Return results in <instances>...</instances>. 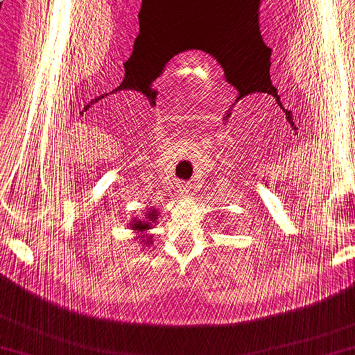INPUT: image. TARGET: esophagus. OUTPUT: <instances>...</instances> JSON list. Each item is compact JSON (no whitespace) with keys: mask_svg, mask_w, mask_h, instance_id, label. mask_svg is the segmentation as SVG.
Wrapping results in <instances>:
<instances>
[{"mask_svg":"<svg viewBox=\"0 0 355 355\" xmlns=\"http://www.w3.org/2000/svg\"><path fill=\"white\" fill-rule=\"evenodd\" d=\"M178 187H179V190H181L182 193H185V195H189L190 191H191V189H193V187H191L190 182H179Z\"/></svg>","mask_w":355,"mask_h":355,"instance_id":"esophagus-1","label":"esophagus"}]
</instances>
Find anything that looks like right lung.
I'll list each match as a JSON object with an SVG mask.
<instances>
[{
    "instance_id": "1",
    "label": "right lung",
    "mask_w": 355,
    "mask_h": 355,
    "mask_svg": "<svg viewBox=\"0 0 355 355\" xmlns=\"http://www.w3.org/2000/svg\"><path fill=\"white\" fill-rule=\"evenodd\" d=\"M157 216H159V212L155 209L148 210L145 220H134L132 225H130V227H132V231H137V232L149 231V229L153 227V223L157 221ZM139 240H140V243H145V245L153 243L151 239H149L148 235H140Z\"/></svg>"
}]
</instances>
